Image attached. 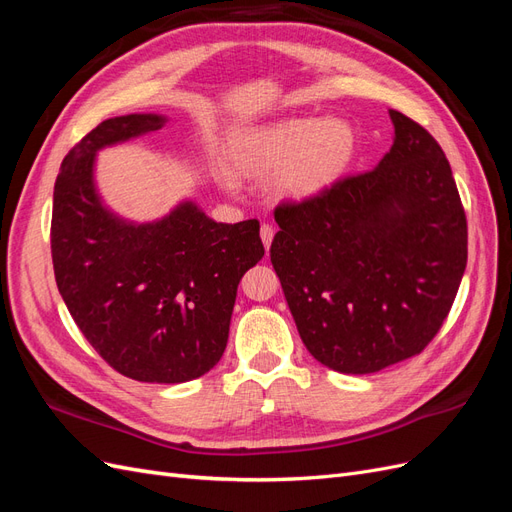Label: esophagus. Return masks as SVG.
<instances>
[{
    "instance_id": "esophagus-1",
    "label": "esophagus",
    "mask_w": 512,
    "mask_h": 512,
    "mask_svg": "<svg viewBox=\"0 0 512 512\" xmlns=\"http://www.w3.org/2000/svg\"><path fill=\"white\" fill-rule=\"evenodd\" d=\"M273 235H275V230H273L271 224H262L260 226V239H262V243H265L267 250H269V245L273 241Z\"/></svg>"
}]
</instances>
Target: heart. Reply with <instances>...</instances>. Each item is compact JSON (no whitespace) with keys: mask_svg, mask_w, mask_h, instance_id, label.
<instances>
[{"mask_svg":"<svg viewBox=\"0 0 512 512\" xmlns=\"http://www.w3.org/2000/svg\"><path fill=\"white\" fill-rule=\"evenodd\" d=\"M359 151V134L339 117H288L267 126L247 128L232 134L228 156L239 173L250 177L271 175L275 194L292 200H307L346 175ZM218 179L232 185L224 166Z\"/></svg>","mask_w":512,"mask_h":512,"instance_id":"b5f03b06","label":"heart"}]
</instances>
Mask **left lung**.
I'll return each instance as SVG.
<instances>
[{"label": "left lung", "instance_id": "obj_1", "mask_svg": "<svg viewBox=\"0 0 512 512\" xmlns=\"http://www.w3.org/2000/svg\"><path fill=\"white\" fill-rule=\"evenodd\" d=\"M391 149L369 173L275 209L271 262L309 354L376 374L421 352L468 262L451 164L425 128L389 111Z\"/></svg>", "mask_w": 512, "mask_h": 512}]
</instances>
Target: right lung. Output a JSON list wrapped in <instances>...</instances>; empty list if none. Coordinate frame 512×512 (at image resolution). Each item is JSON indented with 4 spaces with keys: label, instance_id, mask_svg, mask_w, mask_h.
<instances>
[{
    "label": "right lung",
    "instance_id": "add662e5",
    "mask_svg": "<svg viewBox=\"0 0 512 512\" xmlns=\"http://www.w3.org/2000/svg\"><path fill=\"white\" fill-rule=\"evenodd\" d=\"M166 121L113 117L72 147L55 181L51 250L61 299L102 359L138 382L179 384L222 359L237 286L265 247L258 220L215 222L192 198L151 222L106 205L98 151Z\"/></svg>",
    "mask_w": 512,
    "mask_h": 512
}]
</instances>
